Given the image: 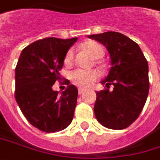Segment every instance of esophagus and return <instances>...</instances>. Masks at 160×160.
Wrapping results in <instances>:
<instances>
[{
  "mask_svg": "<svg viewBox=\"0 0 160 160\" xmlns=\"http://www.w3.org/2000/svg\"><path fill=\"white\" fill-rule=\"evenodd\" d=\"M82 92H84V89L79 88V89H78V93H79V94H82Z\"/></svg>",
  "mask_w": 160,
  "mask_h": 160,
  "instance_id": "1",
  "label": "esophagus"
}]
</instances>
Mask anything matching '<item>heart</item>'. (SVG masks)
Listing matches in <instances>:
<instances>
[{
    "instance_id": "obj_1",
    "label": "heart",
    "mask_w": 160,
    "mask_h": 160,
    "mask_svg": "<svg viewBox=\"0 0 160 160\" xmlns=\"http://www.w3.org/2000/svg\"><path fill=\"white\" fill-rule=\"evenodd\" d=\"M83 48L95 59L101 58L104 55L103 48L96 42H87L86 44H84ZM74 57H75V49L73 48H70L66 52L64 62L67 65H70L73 62ZM98 73L96 70H83V69H78L72 71L70 74V79L72 82L81 88H86L90 86L92 82H94L98 78Z\"/></svg>"
}]
</instances>
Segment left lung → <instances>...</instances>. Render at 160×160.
<instances>
[{"label":"left lung","mask_w":160,"mask_h":160,"mask_svg":"<svg viewBox=\"0 0 160 160\" xmlns=\"http://www.w3.org/2000/svg\"><path fill=\"white\" fill-rule=\"evenodd\" d=\"M88 37L104 45L112 60L109 75L101 82L106 88L97 92L95 116L109 129L127 128L140 115L147 99V60L138 43L121 33L108 31Z\"/></svg>","instance_id":"8db88e82"}]
</instances>
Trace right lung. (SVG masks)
I'll return each mask as SVG.
<instances>
[{
	"instance_id": "right-lung-1",
	"label": "right lung",
	"mask_w": 160,
	"mask_h": 160,
	"mask_svg": "<svg viewBox=\"0 0 160 160\" xmlns=\"http://www.w3.org/2000/svg\"><path fill=\"white\" fill-rule=\"evenodd\" d=\"M78 40L56 37L36 41L22 49L15 67V98L24 117L42 132L49 133L65 129L73 119L78 91L67 83L58 95L52 86L61 78L69 48ZM67 82L65 81L63 82Z\"/></svg>"
}]
</instances>
